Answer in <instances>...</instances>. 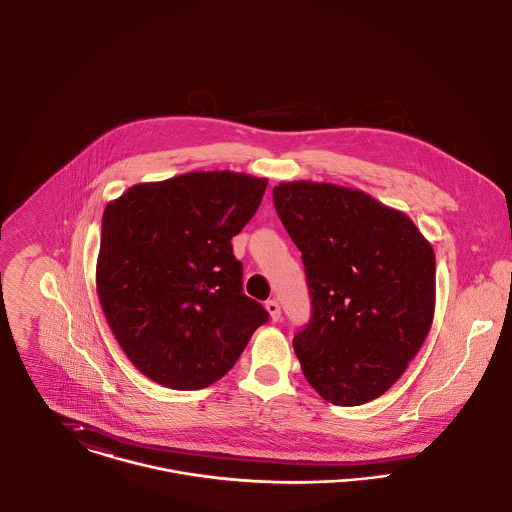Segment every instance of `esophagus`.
Returning <instances> with one entry per match:
<instances>
[{
  "label": "esophagus",
  "instance_id": "esophagus-1",
  "mask_svg": "<svg viewBox=\"0 0 512 512\" xmlns=\"http://www.w3.org/2000/svg\"><path fill=\"white\" fill-rule=\"evenodd\" d=\"M265 308H267V312L271 314V319H273V321H280L282 314H280V306H278V302H276V300H269V302L265 304Z\"/></svg>",
  "mask_w": 512,
  "mask_h": 512
}]
</instances>
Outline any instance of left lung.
Segmentation results:
<instances>
[{"label": "left lung", "mask_w": 512, "mask_h": 512, "mask_svg": "<svg viewBox=\"0 0 512 512\" xmlns=\"http://www.w3.org/2000/svg\"><path fill=\"white\" fill-rule=\"evenodd\" d=\"M273 200L312 298L292 341L306 380L343 407L386 394L433 325L431 243L407 214L358 189L294 181Z\"/></svg>", "instance_id": "1"}]
</instances>
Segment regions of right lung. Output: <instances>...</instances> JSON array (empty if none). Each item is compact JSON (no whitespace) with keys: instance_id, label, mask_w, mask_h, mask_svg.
Segmentation results:
<instances>
[{"instance_id":"right-lung-1","label":"right lung","mask_w":512,"mask_h":512,"mask_svg":"<svg viewBox=\"0 0 512 512\" xmlns=\"http://www.w3.org/2000/svg\"><path fill=\"white\" fill-rule=\"evenodd\" d=\"M267 179L195 171L130 187L107 204L97 294L109 327L150 380L202 390L220 380L269 312L243 294L232 237Z\"/></svg>"}]
</instances>
